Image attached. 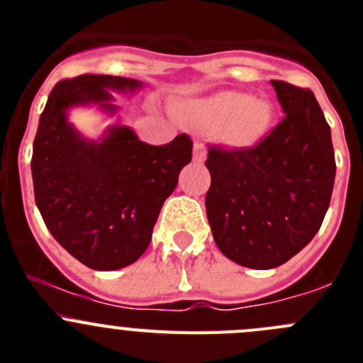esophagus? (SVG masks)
<instances>
[{
    "label": "esophagus",
    "mask_w": 363,
    "mask_h": 363,
    "mask_svg": "<svg viewBox=\"0 0 363 363\" xmlns=\"http://www.w3.org/2000/svg\"><path fill=\"white\" fill-rule=\"evenodd\" d=\"M193 156H195L196 161H203L205 156H207V149H205V145L200 140L195 142V155Z\"/></svg>",
    "instance_id": "34e87169"
}]
</instances>
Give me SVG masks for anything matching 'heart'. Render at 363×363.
<instances>
[{
    "mask_svg": "<svg viewBox=\"0 0 363 363\" xmlns=\"http://www.w3.org/2000/svg\"><path fill=\"white\" fill-rule=\"evenodd\" d=\"M184 112L200 123L225 126L226 138L239 145L258 140L272 121V108L267 101L233 91L188 104Z\"/></svg>",
    "mask_w": 363,
    "mask_h": 363,
    "instance_id": "1",
    "label": "heart"
}]
</instances>
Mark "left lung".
Wrapping results in <instances>:
<instances>
[{
    "label": "left lung",
    "instance_id": "obj_1",
    "mask_svg": "<svg viewBox=\"0 0 363 363\" xmlns=\"http://www.w3.org/2000/svg\"><path fill=\"white\" fill-rule=\"evenodd\" d=\"M284 117L251 147H208L205 208L219 251L250 269L283 265L313 240L335 179L330 126L313 91L270 80Z\"/></svg>",
    "mask_w": 363,
    "mask_h": 363
}]
</instances>
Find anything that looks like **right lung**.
<instances>
[{
  "instance_id": "right-lung-1",
  "label": "right lung",
  "mask_w": 363,
  "mask_h": 363,
  "mask_svg": "<svg viewBox=\"0 0 363 363\" xmlns=\"http://www.w3.org/2000/svg\"><path fill=\"white\" fill-rule=\"evenodd\" d=\"M142 84L113 75L65 79L50 91L33 142L35 202L54 239L94 270H116L147 250L163 202L179 172L191 161L186 133L170 144L138 140L116 126L100 142H87L67 121L69 107L100 104L113 112L111 89L135 91Z\"/></svg>"
}]
</instances>
